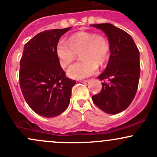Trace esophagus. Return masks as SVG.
Segmentation results:
<instances>
[{
    "mask_svg": "<svg viewBox=\"0 0 157 157\" xmlns=\"http://www.w3.org/2000/svg\"><path fill=\"white\" fill-rule=\"evenodd\" d=\"M79 82H82V83H86V82H88V80H80Z\"/></svg>",
    "mask_w": 157,
    "mask_h": 157,
    "instance_id": "obj_1",
    "label": "esophagus"
}]
</instances>
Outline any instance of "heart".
<instances>
[{
  "label": "heart",
  "instance_id": "obj_1",
  "mask_svg": "<svg viewBox=\"0 0 157 157\" xmlns=\"http://www.w3.org/2000/svg\"><path fill=\"white\" fill-rule=\"evenodd\" d=\"M110 45L107 38L94 32H80L72 35L68 42L58 41L56 57L63 68L69 67L80 53V62L69 68L67 75L72 78L82 79L96 73L98 65H103L109 55Z\"/></svg>",
  "mask_w": 157,
  "mask_h": 157
}]
</instances>
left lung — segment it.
I'll list each match as a JSON object with an SVG mask.
<instances>
[{"instance_id":"obj_1","label":"left lung","mask_w":157,"mask_h":157,"mask_svg":"<svg viewBox=\"0 0 157 157\" xmlns=\"http://www.w3.org/2000/svg\"><path fill=\"white\" fill-rule=\"evenodd\" d=\"M102 30L110 45L107 67L98 77L102 89L92 101L103 112L117 114L128 107L138 90L140 78V53L129 34L110 23L91 25Z\"/></svg>"}]
</instances>
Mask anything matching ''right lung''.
I'll return each mask as SVG.
<instances>
[{
	"instance_id": "obj_1",
	"label": "right lung",
	"mask_w": 157,
	"mask_h": 157,
	"mask_svg": "<svg viewBox=\"0 0 157 157\" xmlns=\"http://www.w3.org/2000/svg\"><path fill=\"white\" fill-rule=\"evenodd\" d=\"M71 28L41 32L24 46L19 70L21 90L31 109L44 117H55L67 109L76 83L66 77L55 52L59 38Z\"/></svg>"
}]
</instances>
